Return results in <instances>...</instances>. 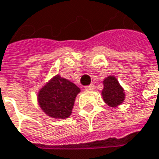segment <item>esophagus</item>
Listing matches in <instances>:
<instances>
[{
    "label": "esophagus",
    "instance_id": "obj_1",
    "mask_svg": "<svg viewBox=\"0 0 159 159\" xmlns=\"http://www.w3.org/2000/svg\"><path fill=\"white\" fill-rule=\"evenodd\" d=\"M84 88H85V90H90L91 91V90L95 89V85L94 84H89V85H86Z\"/></svg>",
    "mask_w": 159,
    "mask_h": 159
}]
</instances>
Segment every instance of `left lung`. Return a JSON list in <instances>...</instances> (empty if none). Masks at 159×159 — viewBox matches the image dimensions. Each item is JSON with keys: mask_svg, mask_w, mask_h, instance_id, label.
<instances>
[{"mask_svg": "<svg viewBox=\"0 0 159 159\" xmlns=\"http://www.w3.org/2000/svg\"><path fill=\"white\" fill-rule=\"evenodd\" d=\"M104 88L102 90V97L109 106L117 107L120 105L125 98L124 90L114 76H109L103 81Z\"/></svg>", "mask_w": 159, "mask_h": 159, "instance_id": "left-lung-1", "label": "left lung"}]
</instances>
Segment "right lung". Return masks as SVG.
I'll use <instances>...</instances> for the list:
<instances>
[{"instance_id":"add662e5","label":"right lung","mask_w":159,"mask_h":159,"mask_svg":"<svg viewBox=\"0 0 159 159\" xmlns=\"http://www.w3.org/2000/svg\"><path fill=\"white\" fill-rule=\"evenodd\" d=\"M80 88L69 80L54 76L39 92V104L43 111L52 118L66 119L74 108Z\"/></svg>"}]
</instances>
